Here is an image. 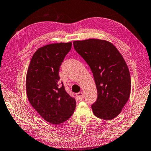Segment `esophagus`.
<instances>
[{
  "label": "esophagus",
  "instance_id": "34e87169",
  "mask_svg": "<svg viewBox=\"0 0 151 151\" xmlns=\"http://www.w3.org/2000/svg\"><path fill=\"white\" fill-rule=\"evenodd\" d=\"M76 98H77L78 100L81 101L84 98V94H83V92H78L76 94Z\"/></svg>",
  "mask_w": 151,
  "mask_h": 151
}]
</instances>
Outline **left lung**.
Segmentation results:
<instances>
[{
	"label": "left lung",
	"instance_id": "1",
	"mask_svg": "<svg viewBox=\"0 0 151 151\" xmlns=\"http://www.w3.org/2000/svg\"><path fill=\"white\" fill-rule=\"evenodd\" d=\"M74 48L93 73L98 97L92 109L98 118L111 120L118 116L131 92L129 71L116 47L105 40L89 39L73 42Z\"/></svg>",
	"mask_w": 151,
	"mask_h": 151
}]
</instances>
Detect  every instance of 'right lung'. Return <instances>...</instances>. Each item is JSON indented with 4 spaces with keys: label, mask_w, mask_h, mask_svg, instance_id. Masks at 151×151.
I'll list each match as a JSON object with an SVG mask.
<instances>
[{
    "label": "right lung",
    "mask_w": 151,
    "mask_h": 151,
    "mask_svg": "<svg viewBox=\"0 0 151 151\" xmlns=\"http://www.w3.org/2000/svg\"><path fill=\"white\" fill-rule=\"evenodd\" d=\"M72 43H53L35 52L26 75V93L29 103L45 121L59 125L70 118L76 100L60 83L59 68Z\"/></svg>",
    "instance_id": "obj_1"
}]
</instances>
